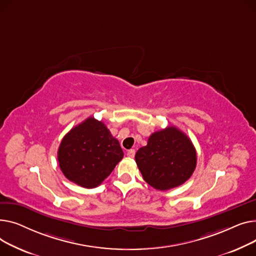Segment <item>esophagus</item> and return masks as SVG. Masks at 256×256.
<instances>
[{
	"label": "esophagus",
	"mask_w": 256,
	"mask_h": 256,
	"mask_svg": "<svg viewBox=\"0 0 256 256\" xmlns=\"http://www.w3.org/2000/svg\"><path fill=\"white\" fill-rule=\"evenodd\" d=\"M135 155V150H129V151H127V156L130 157V158H133Z\"/></svg>",
	"instance_id": "esophagus-1"
}]
</instances>
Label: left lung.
Wrapping results in <instances>:
<instances>
[{
	"label": "left lung",
	"instance_id": "8db88e82",
	"mask_svg": "<svg viewBox=\"0 0 256 256\" xmlns=\"http://www.w3.org/2000/svg\"><path fill=\"white\" fill-rule=\"evenodd\" d=\"M144 181L158 190L184 184L196 168V151L187 135L174 126L154 132L135 154Z\"/></svg>",
	"mask_w": 256,
	"mask_h": 256
}]
</instances>
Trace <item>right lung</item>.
<instances>
[{
	"mask_svg": "<svg viewBox=\"0 0 256 256\" xmlns=\"http://www.w3.org/2000/svg\"><path fill=\"white\" fill-rule=\"evenodd\" d=\"M123 156L118 140L93 116L72 128L58 150V161L64 176L84 188L99 186Z\"/></svg>",
	"mask_w": 256,
	"mask_h": 256,
	"instance_id": "add662e5",
	"label": "right lung"
}]
</instances>
